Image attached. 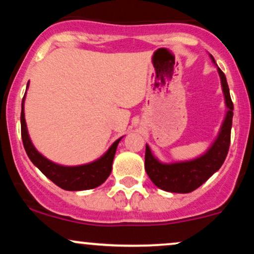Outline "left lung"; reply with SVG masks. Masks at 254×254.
Masks as SVG:
<instances>
[{
    "label": "left lung",
    "instance_id": "left-lung-1",
    "mask_svg": "<svg viewBox=\"0 0 254 254\" xmlns=\"http://www.w3.org/2000/svg\"><path fill=\"white\" fill-rule=\"evenodd\" d=\"M212 62L215 63L214 57L210 55ZM221 78L224 101H226L227 113L221 127L220 132L203 155L190 161H180L174 164H162L151 153L149 145L145 144V161L144 168L150 180L159 189L176 193H189L199 188L203 183L210 178L215 172L221 168L226 160L230 144V130H232L233 106L230 99L228 83L226 75L220 68H217Z\"/></svg>",
    "mask_w": 254,
    "mask_h": 254
}]
</instances>
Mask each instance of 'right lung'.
<instances>
[{"label": "right lung", "instance_id": "obj_1", "mask_svg": "<svg viewBox=\"0 0 254 254\" xmlns=\"http://www.w3.org/2000/svg\"><path fill=\"white\" fill-rule=\"evenodd\" d=\"M25 97L26 93L24 98H22L21 117H20V122H21V137L26 153H27L31 161L33 162V165L39 168L44 176L48 177L52 183L56 184L57 186H60L63 190L82 191L100 186L111 174L113 159H115L117 145L122 139V137L111 145L109 150L103 156L99 157L95 161L89 162V164L80 166H62L55 164V162L44 157L34 148L33 143L31 142L25 121Z\"/></svg>", "mask_w": 254, "mask_h": 254}]
</instances>
